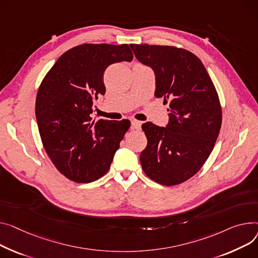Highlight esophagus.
<instances>
[{"label":"esophagus","mask_w":258,"mask_h":258,"mask_svg":"<svg viewBox=\"0 0 258 258\" xmlns=\"http://www.w3.org/2000/svg\"><path fill=\"white\" fill-rule=\"evenodd\" d=\"M141 125H142V122L138 121V120H133L132 121V128L134 130H141Z\"/></svg>","instance_id":"34e87169"}]
</instances>
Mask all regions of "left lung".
I'll return each mask as SVG.
<instances>
[{"mask_svg":"<svg viewBox=\"0 0 258 258\" xmlns=\"http://www.w3.org/2000/svg\"><path fill=\"white\" fill-rule=\"evenodd\" d=\"M135 56L156 74L154 96L169 101V123L142 124L147 145L140 154L144 173L163 185L194 176L214 149L222 123L215 85L201 60L181 47L131 44Z\"/></svg>","mask_w":258,"mask_h":258,"instance_id":"obj_1","label":"left lung"}]
</instances>
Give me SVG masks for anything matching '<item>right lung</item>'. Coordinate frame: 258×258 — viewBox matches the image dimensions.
Returning a JSON list of instances; mask_svg holds the SVG:
<instances>
[{
  "label": "right lung",
  "instance_id": "add662e5",
  "mask_svg": "<svg viewBox=\"0 0 258 258\" xmlns=\"http://www.w3.org/2000/svg\"><path fill=\"white\" fill-rule=\"evenodd\" d=\"M133 58L127 44L84 43L65 51L43 78L35 105L38 130L47 156L68 179L91 182L109 171L131 121L95 120L91 113L106 92L107 67Z\"/></svg>",
  "mask_w": 258,
  "mask_h": 258
}]
</instances>
